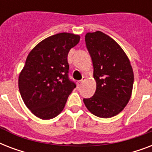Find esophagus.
Segmentation results:
<instances>
[{
    "label": "esophagus",
    "instance_id": "1",
    "mask_svg": "<svg viewBox=\"0 0 152 152\" xmlns=\"http://www.w3.org/2000/svg\"><path fill=\"white\" fill-rule=\"evenodd\" d=\"M86 80L85 77H83V79H82L81 80H79L78 81V86L81 85V84H82V83H83V82H84V80Z\"/></svg>",
    "mask_w": 152,
    "mask_h": 152
}]
</instances>
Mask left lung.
I'll list each match as a JSON object with an SVG mask.
<instances>
[{"instance_id":"8db88e82","label":"left lung","mask_w":152,"mask_h":152,"mask_svg":"<svg viewBox=\"0 0 152 152\" xmlns=\"http://www.w3.org/2000/svg\"><path fill=\"white\" fill-rule=\"evenodd\" d=\"M86 46L91 57L95 95L83 99L86 107L99 118L117 115L125 107L132 95L134 81L130 61L121 47L102 32L87 33Z\"/></svg>"}]
</instances>
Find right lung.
I'll list each match as a JSON object with an SVG mask.
<instances>
[{
    "label": "right lung",
    "mask_w": 152,
    "mask_h": 152,
    "mask_svg": "<svg viewBox=\"0 0 152 152\" xmlns=\"http://www.w3.org/2000/svg\"><path fill=\"white\" fill-rule=\"evenodd\" d=\"M80 36L59 33L40 42L28 54L19 76L25 105L38 118L49 120L64 109L76 83L69 78L68 53Z\"/></svg>",
    "instance_id": "1"
}]
</instances>
